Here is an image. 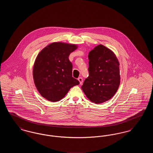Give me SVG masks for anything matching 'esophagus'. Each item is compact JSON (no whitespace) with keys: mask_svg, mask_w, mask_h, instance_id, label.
Masks as SVG:
<instances>
[{"mask_svg":"<svg viewBox=\"0 0 153 153\" xmlns=\"http://www.w3.org/2000/svg\"><path fill=\"white\" fill-rule=\"evenodd\" d=\"M78 80L79 81L80 84H81L82 83V81H83V79H82V77H79V78H78Z\"/></svg>","mask_w":153,"mask_h":153,"instance_id":"34e87169","label":"esophagus"}]
</instances>
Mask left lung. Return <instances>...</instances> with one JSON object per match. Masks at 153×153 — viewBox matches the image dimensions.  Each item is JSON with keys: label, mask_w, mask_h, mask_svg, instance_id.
Here are the masks:
<instances>
[{"label": "left lung", "mask_w": 153, "mask_h": 153, "mask_svg": "<svg viewBox=\"0 0 153 153\" xmlns=\"http://www.w3.org/2000/svg\"><path fill=\"white\" fill-rule=\"evenodd\" d=\"M89 76L81 88L88 98L101 104L112 98L120 84L119 63L115 54L99 45L89 52Z\"/></svg>", "instance_id": "1"}]
</instances>
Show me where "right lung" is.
<instances>
[{
    "mask_svg": "<svg viewBox=\"0 0 153 153\" xmlns=\"http://www.w3.org/2000/svg\"><path fill=\"white\" fill-rule=\"evenodd\" d=\"M77 46L54 42L43 49L36 57L33 78L39 94L52 102L62 99L80 82L72 77V64L69 59Z\"/></svg>",
    "mask_w": 153,
    "mask_h": 153,
    "instance_id": "add662e5",
    "label": "right lung"
}]
</instances>
